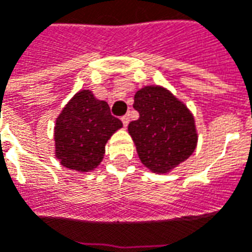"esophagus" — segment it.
<instances>
[{
    "label": "esophagus",
    "mask_w": 252,
    "mask_h": 252,
    "mask_svg": "<svg viewBox=\"0 0 252 252\" xmlns=\"http://www.w3.org/2000/svg\"><path fill=\"white\" fill-rule=\"evenodd\" d=\"M121 121H123V126L126 128L128 123H129V116H124V117H121Z\"/></svg>",
    "instance_id": "1"
}]
</instances>
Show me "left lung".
I'll use <instances>...</instances> for the list:
<instances>
[{
  "label": "left lung",
  "instance_id": "obj_1",
  "mask_svg": "<svg viewBox=\"0 0 252 252\" xmlns=\"http://www.w3.org/2000/svg\"><path fill=\"white\" fill-rule=\"evenodd\" d=\"M131 135L142 164L155 174H167L188 160L197 146V129L188 106L161 85H146L135 94Z\"/></svg>",
  "mask_w": 252,
  "mask_h": 252
}]
</instances>
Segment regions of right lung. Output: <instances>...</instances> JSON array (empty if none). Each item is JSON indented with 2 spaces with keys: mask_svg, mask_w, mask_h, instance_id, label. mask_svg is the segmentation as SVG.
I'll list each match as a JSON object with an SVG mask.
<instances>
[{
  "mask_svg": "<svg viewBox=\"0 0 252 252\" xmlns=\"http://www.w3.org/2000/svg\"><path fill=\"white\" fill-rule=\"evenodd\" d=\"M123 126L107 102L92 91H78L62 109L55 124V157L64 168L90 172L102 162L107 140Z\"/></svg>",
  "mask_w": 252,
  "mask_h": 252,
  "instance_id": "1",
  "label": "right lung"
}]
</instances>
